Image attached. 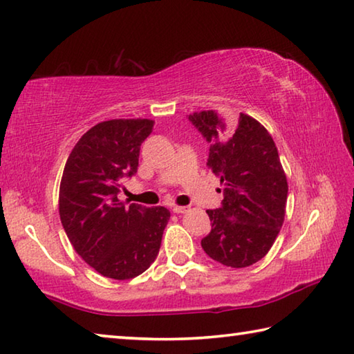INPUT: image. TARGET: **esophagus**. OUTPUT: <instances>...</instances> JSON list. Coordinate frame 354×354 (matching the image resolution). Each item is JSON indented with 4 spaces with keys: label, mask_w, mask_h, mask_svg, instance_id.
<instances>
[{
    "label": "esophagus",
    "mask_w": 354,
    "mask_h": 354,
    "mask_svg": "<svg viewBox=\"0 0 354 354\" xmlns=\"http://www.w3.org/2000/svg\"><path fill=\"white\" fill-rule=\"evenodd\" d=\"M171 211L175 212V214H185V212L189 211V207H185V206H173Z\"/></svg>",
    "instance_id": "obj_1"
}]
</instances>
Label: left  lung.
I'll list each match as a JSON object with an SVG mask.
<instances>
[{
	"label": "left lung",
	"instance_id": "obj_1",
	"mask_svg": "<svg viewBox=\"0 0 354 354\" xmlns=\"http://www.w3.org/2000/svg\"><path fill=\"white\" fill-rule=\"evenodd\" d=\"M189 120L211 145L207 167L225 184L221 206L206 211L212 230L201 247L226 267L253 266L268 253L284 223L289 187L277 145L247 113L232 120L201 111Z\"/></svg>",
	"mask_w": 354,
	"mask_h": 354
}]
</instances>
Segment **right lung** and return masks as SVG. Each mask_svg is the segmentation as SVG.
Wrapping results in <instances>:
<instances>
[{
	"mask_svg": "<svg viewBox=\"0 0 354 354\" xmlns=\"http://www.w3.org/2000/svg\"><path fill=\"white\" fill-rule=\"evenodd\" d=\"M153 120L115 118L84 134L65 164L59 214L70 243L88 266L112 279L139 277L158 257L170 212L162 206H124L122 179L139 167Z\"/></svg>",
	"mask_w": 354,
	"mask_h": 354,
	"instance_id": "1",
	"label": "right lung"
}]
</instances>
